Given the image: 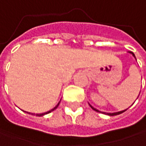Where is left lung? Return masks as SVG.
I'll list each match as a JSON object with an SVG mask.
<instances>
[{"label": "left lung", "mask_w": 146, "mask_h": 146, "mask_svg": "<svg viewBox=\"0 0 146 146\" xmlns=\"http://www.w3.org/2000/svg\"><path fill=\"white\" fill-rule=\"evenodd\" d=\"M131 53L133 54V57L135 58V56H134V54H133V52H131ZM89 106L91 107V108H92V109H94L95 111H96V112H100L99 110L96 109L95 108H93V107H92V106H91V105H89ZM125 110H126V109H125ZM125 110H123V111H119V112H116V113H107V114H108V115H110V116H113V115H118V114H120V113H123V112H125ZM102 113H103V112H102Z\"/></svg>", "instance_id": "8db88e82"}]
</instances>
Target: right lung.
<instances>
[{
	"mask_svg": "<svg viewBox=\"0 0 146 146\" xmlns=\"http://www.w3.org/2000/svg\"><path fill=\"white\" fill-rule=\"evenodd\" d=\"M58 105H59V103H58V105H57V106H56L55 108H52L51 110H50V111H48V112H46V113H38L37 115H38V116H42V115H44V114H46V113H50L51 111L55 110V109H56V108H57L58 107Z\"/></svg>",
	"mask_w": 146,
	"mask_h": 146,
	"instance_id": "obj_1",
	"label": "right lung"
}]
</instances>
